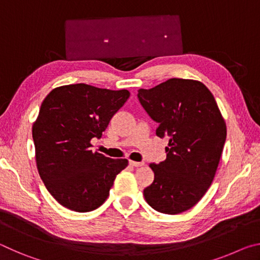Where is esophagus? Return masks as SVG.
<instances>
[{
    "mask_svg": "<svg viewBox=\"0 0 260 260\" xmlns=\"http://www.w3.org/2000/svg\"><path fill=\"white\" fill-rule=\"evenodd\" d=\"M129 165L133 166V167H140V166H143L144 162L142 161H134V160H129Z\"/></svg>",
    "mask_w": 260,
    "mask_h": 260,
    "instance_id": "obj_1",
    "label": "esophagus"
}]
</instances>
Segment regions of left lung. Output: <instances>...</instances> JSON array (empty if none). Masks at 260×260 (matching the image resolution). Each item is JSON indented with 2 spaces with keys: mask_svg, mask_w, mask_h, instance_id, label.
Instances as JSON below:
<instances>
[{
  "mask_svg": "<svg viewBox=\"0 0 260 260\" xmlns=\"http://www.w3.org/2000/svg\"><path fill=\"white\" fill-rule=\"evenodd\" d=\"M141 105L169 136L166 159L151 162L155 180L143 190L152 209L178 214L191 209L212 183L226 141V124L203 83L170 79L151 89H139Z\"/></svg>",
  "mask_w": 260,
  "mask_h": 260,
  "instance_id": "1",
  "label": "left lung"
}]
</instances>
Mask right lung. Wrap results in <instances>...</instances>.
<instances>
[{
  "label": "right lung",
  "instance_id": "add662e5",
  "mask_svg": "<svg viewBox=\"0 0 260 260\" xmlns=\"http://www.w3.org/2000/svg\"><path fill=\"white\" fill-rule=\"evenodd\" d=\"M129 98L126 89H102L85 83L52 89L43 100L32 135L39 174L60 205L89 212L108 199L127 159L90 150L113 114Z\"/></svg>",
  "mask_w": 260,
  "mask_h": 260
}]
</instances>
